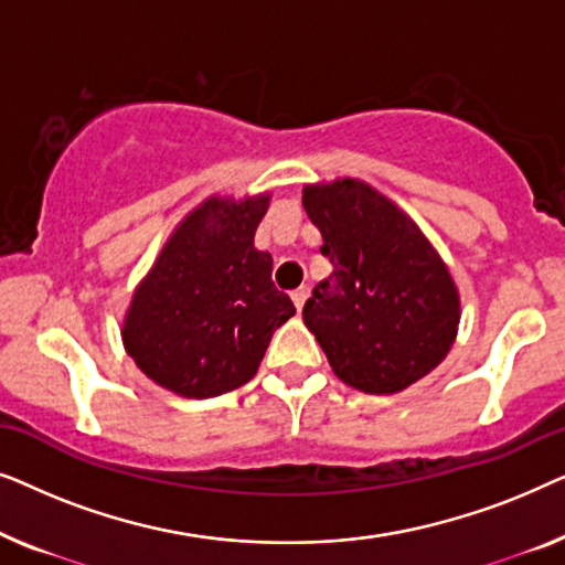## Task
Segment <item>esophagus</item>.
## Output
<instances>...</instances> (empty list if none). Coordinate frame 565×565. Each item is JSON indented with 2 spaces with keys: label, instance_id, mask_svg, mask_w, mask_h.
Wrapping results in <instances>:
<instances>
[{
  "label": "esophagus",
  "instance_id": "34e87169",
  "mask_svg": "<svg viewBox=\"0 0 565 565\" xmlns=\"http://www.w3.org/2000/svg\"><path fill=\"white\" fill-rule=\"evenodd\" d=\"M308 292H311V290H308L306 285H303V288L292 290V303H296L298 311H303V306H306V300H308Z\"/></svg>",
  "mask_w": 565,
  "mask_h": 565
}]
</instances>
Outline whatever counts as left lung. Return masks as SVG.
Segmentation results:
<instances>
[{"label": "left lung", "instance_id": "left-lung-1", "mask_svg": "<svg viewBox=\"0 0 565 565\" xmlns=\"http://www.w3.org/2000/svg\"><path fill=\"white\" fill-rule=\"evenodd\" d=\"M334 273L316 285L303 321L352 388L398 393L431 373L455 342L458 290L419 226L358 180L303 190Z\"/></svg>", "mask_w": 565, "mask_h": 565}]
</instances>
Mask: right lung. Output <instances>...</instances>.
I'll use <instances>...</instances> for the list:
<instances>
[{
  "mask_svg": "<svg viewBox=\"0 0 565 565\" xmlns=\"http://www.w3.org/2000/svg\"><path fill=\"white\" fill-rule=\"evenodd\" d=\"M269 195L211 198L180 223L130 300L122 342L161 388L213 398L249 383L296 306L254 249Z\"/></svg>",
  "mask_w": 565,
  "mask_h": 565,
  "instance_id": "1",
  "label": "right lung"
}]
</instances>
